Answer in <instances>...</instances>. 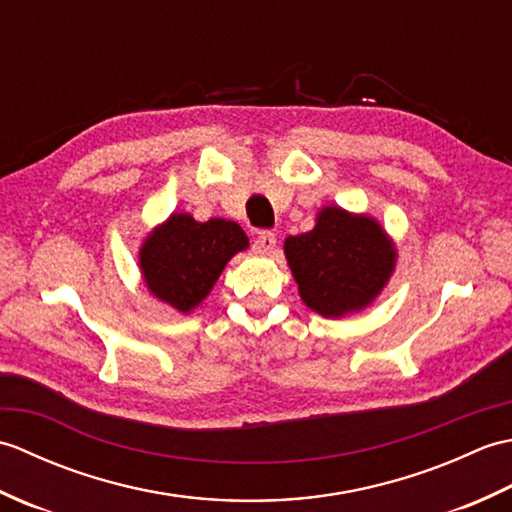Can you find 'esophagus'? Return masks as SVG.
<instances>
[{"label":"esophagus","mask_w":512,"mask_h":512,"mask_svg":"<svg viewBox=\"0 0 512 512\" xmlns=\"http://www.w3.org/2000/svg\"><path fill=\"white\" fill-rule=\"evenodd\" d=\"M275 246H277V237L273 231H262L253 239V250L259 255H273Z\"/></svg>","instance_id":"34e87169"}]
</instances>
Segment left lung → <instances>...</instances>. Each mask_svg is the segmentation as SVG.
Returning <instances> with one entry per match:
<instances>
[{"label": "left lung", "instance_id": "left-lung-1", "mask_svg": "<svg viewBox=\"0 0 512 512\" xmlns=\"http://www.w3.org/2000/svg\"><path fill=\"white\" fill-rule=\"evenodd\" d=\"M284 250L301 299L323 317L372 303L396 264L383 228L339 206L323 209L312 231L290 235Z\"/></svg>", "mask_w": 512, "mask_h": 512}]
</instances>
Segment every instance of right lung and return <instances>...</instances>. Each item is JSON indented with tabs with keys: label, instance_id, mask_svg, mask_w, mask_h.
Returning a JSON list of instances; mask_svg holds the SVG:
<instances>
[{
	"label": "right lung",
	"instance_id": "obj_1",
	"mask_svg": "<svg viewBox=\"0 0 512 512\" xmlns=\"http://www.w3.org/2000/svg\"><path fill=\"white\" fill-rule=\"evenodd\" d=\"M246 246L248 237L235 222H195L187 213H173L140 250V268L158 299L189 312L209 295L228 259Z\"/></svg>",
	"mask_w": 512,
	"mask_h": 512
}]
</instances>
